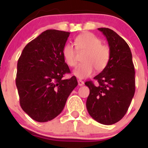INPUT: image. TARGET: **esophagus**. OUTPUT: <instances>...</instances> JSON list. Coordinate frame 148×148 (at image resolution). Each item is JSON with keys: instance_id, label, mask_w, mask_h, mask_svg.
Returning <instances> with one entry per match:
<instances>
[{"instance_id": "34e87169", "label": "esophagus", "mask_w": 148, "mask_h": 148, "mask_svg": "<svg viewBox=\"0 0 148 148\" xmlns=\"http://www.w3.org/2000/svg\"><path fill=\"white\" fill-rule=\"evenodd\" d=\"M78 84H79V86H83L84 85V82L81 80H78Z\"/></svg>"}]
</instances>
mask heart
<instances>
[{
  "label": "heart",
  "mask_w": 148,
  "mask_h": 148,
  "mask_svg": "<svg viewBox=\"0 0 148 148\" xmlns=\"http://www.w3.org/2000/svg\"><path fill=\"white\" fill-rule=\"evenodd\" d=\"M74 45L78 52H85L84 63L79 64L74 70V74L79 79H86L94 72L95 68L100 72L106 67L111 58V51L106 45H101V40L91 33H84L74 40ZM76 49L67 44L62 49V56L70 67L76 64Z\"/></svg>",
  "instance_id": "heart-1"
}]
</instances>
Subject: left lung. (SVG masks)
I'll list each match as a JSON object with an SVG mask.
<instances>
[{
    "label": "left lung",
    "mask_w": 148,
    "mask_h": 148,
    "mask_svg": "<svg viewBox=\"0 0 148 148\" xmlns=\"http://www.w3.org/2000/svg\"><path fill=\"white\" fill-rule=\"evenodd\" d=\"M106 37L111 58L102 72L95 76L99 83L85 85L90 89L86 107L90 115L98 123L110 125L126 114L135 92V70L129 45L113 30L98 28Z\"/></svg>",
    "instance_id": "left-lung-1"
}]
</instances>
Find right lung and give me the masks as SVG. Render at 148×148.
<instances>
[{
  "instance_id": "1",
  "label": "right lung",
  "mask_w": 148,
  "mask_h": 148,
  "mask_svg": "<svg viewBox=\"0 0 148 148\" xmlns=\"http://www.w3.org/2000/svg\"><path fill=\"white\" fill-rule=\"evenodd\" d=\"M69 34L47 30L25 46L18 58L16 86L20 105L37 122L50 121L60 114L78 85L74 76L62 79L70 72L62 56Z\"/></svg>"
}]
</instances>
